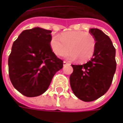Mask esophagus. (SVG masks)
I'll list each match as a JSON object with an SVG mask.
<instances>
[{"label":"esophagus","mask_w":123,"mask_h":123,"mask_svg":"<svg viewBox=\"0 0 123 123\" xmlns=\"http://www.w3.org/2000/svg\"><path fill=\"white\" fill-rule=\"evenodd\" d=\"M67 64H68L67 63V62H66V61L63 62V66H66V65H67Z\"/></svg>","instance_id":"34e87169"}]
</instances>
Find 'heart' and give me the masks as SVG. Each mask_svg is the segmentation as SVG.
Segmentation results:
<instances>
[{
    "mask_svg": "<svg viewBox=\"0 0 123 123\" xmlns=\"http://www.w3.org/2000/svg\"><path fill=\"white\" fill-rule=\"evenodd\" d=\"M50 46L56 55H66L69 61L80 59L81 62L87 61L92 57L95 52V40L90 33L81 31H72L62 33L60 37L57 35L52 36Z\"/></svg>",
    "mask_w": 123,
    "mask_h": 123,
    "instance_id": "b5f03b06",
    "label": "heart"
}]
</instances>
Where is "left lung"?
Wrapping results in <instances>:
<instances>
[{"instance_id":"1","label":"left lung","mask_w":123,"mask_h":123,"mask_svg":"<svg viewBox=\"0 0 123 123\" xmlns=\"http://www.w3.org/2000/svg\"><path fill=\"white\" fill-rule=\"evenodd\" d=\"M90 31L96 42L92 58L82 65L72 64L73 72L70 76L74 94L84 101L96 100L107 92L117 66L116 51L110 38L98 28Z\"/></svg>"}]
</instances>
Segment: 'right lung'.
<instances>
[{"label":"right lung","instance_id":"obj_1","mask_svg":"<svg viewBox=\"0 0 123 123\" xmlns=\"http://www.w3.org/2000/svg\"><path fill=\"white\" fill-rule=\"evenodd\" d=\"M51 31L35 27L23 31L13 43L8 58L9 77L15 89L36 97L48 89L54 75L63 67L50 46Z\"/></svg>","mask_w":123,"mask_h":123}]
</instances>
